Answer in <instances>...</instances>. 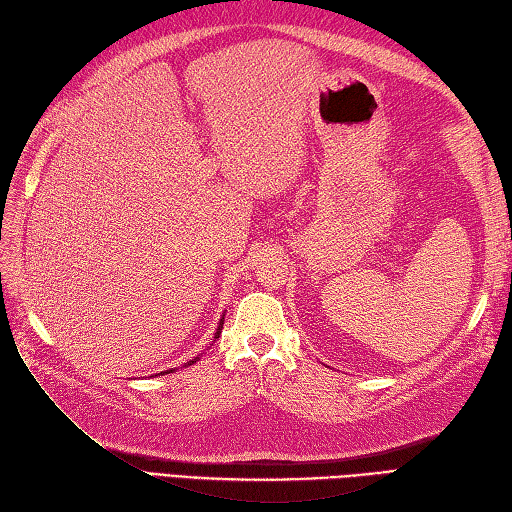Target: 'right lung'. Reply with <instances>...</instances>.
I'll return each instance as SVG.
<instances>
[{
  "label": "right lung",
  "instance_id": "add662e5",
  "mask_svg": "<svg viewBox=\"0 0 512 512\" xmlns=\"http://www.w3.org/2000/svg\"><path fill=\"white\" fill-rule=\"evenodd\" d=\"M220 334H222V321H220V328H217V332H215V339H220ZM193 361H189L187 365H191Z\"/></svg>",
  "mask_w": 512,
  "mask_h": 512
}]
</instances>
